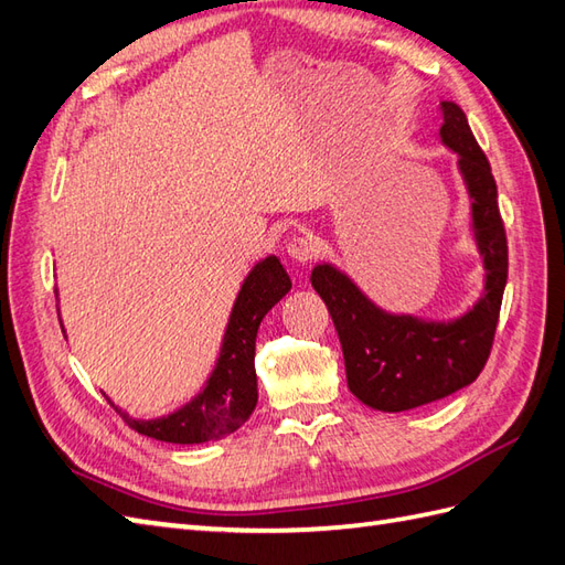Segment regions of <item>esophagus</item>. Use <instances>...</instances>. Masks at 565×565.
I'll return each instance as SVG.
<instances>
[{
  "mask_svg": "<svg viewBox=\"0 0 565 565\" xmlns=\"http://www.w3.org/2000/svg\"><path fill=\"white\" fill-rule=\"evenodd\" d=\"M319 252H321L319 239H313L309 235H299L287 242V254H290L295 260H299V264H307V260L319 256Z\"/></svg>",
  "mask_w": 565,
  "mask_h": 565,
  "instance_id": "esophagus-1",
  "label": "esophagus"
}]
</instances>
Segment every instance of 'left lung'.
<instances>
[{"label": "left lung", "instance_id": "obj_1", "mask_svg": "<svg viewBox=\"0 0 565 565\" xmlns=\"http://www.w3.org/2000/svg\"><path fill=\"white\" fill-rule=\"evenodd\" d=\"M441 139L456 150L470 186L479 252L487 264L484 297L456 323H422L376 309L330 266L311 273L313 290L333 316L350 391L369 407L403 412L470 386L484 369L497 335L508 280V239L497 179L456 103H441Z\"/></svg>", "mask_w": 565, "mask_h": 565}]
</instances>
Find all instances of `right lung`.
Listing matches in <instances>:
<instances>
[{
  "label": "right lung",
  "mask_w": 565,
  "mask_h": 565,
  "mask_svg": "<svg viewBox=\"0 0 565 565\" xmlns=\"http://www.w3.org/2000/svg\"><path fill=\"white\" fill-rule=\"evenodd\" d=\"M290 287L292 282L278 258L270 256L258 264L242 285L230 316L223 354L209 386L196 401L162 419H131L115 407L119 417L134 431L164 444H205L237 431L249 419L258 401L254 366L256 330L260 319L290 292Z\"/></svg>",
  "instance_id": "add662e5"
}]
</instances>
